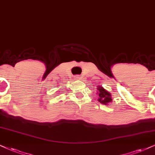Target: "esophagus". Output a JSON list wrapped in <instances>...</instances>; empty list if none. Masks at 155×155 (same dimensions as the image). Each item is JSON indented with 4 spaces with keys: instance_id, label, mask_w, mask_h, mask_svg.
<instances>
[{
    "instance_id": "34e87169",
    "label": "esophagus",
    "mask_w": 155,
    "mask_h": 155,
    "mask_svg": "<svg viewBox=\"0 0 155 155\" xmlns=\"http://www.w3.org/2000/svg\"><path fill=\"white\" fill-rule=\"evenodd\" d=\"M75 79H77V80H80V79H82V76H80V75H76V76H75Z\"/></svg>"
}]
</instances>
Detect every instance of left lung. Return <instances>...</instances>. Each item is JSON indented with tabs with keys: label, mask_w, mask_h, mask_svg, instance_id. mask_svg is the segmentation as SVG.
Instances as JSON below:
<instances>
[{
	"label": "left lung",
	"mask_w": 155,
	"mask_h": 155,
	"mask_svg": "<svg viewBox=\"0 0 155 155\" xmlns=\"http://www.w3.org/2000/svg\"><path fill=\"white\" fill-rule=\"evenodd\" d=\"M98 94L99 96V101L104 104H107V103L111 101V94L108 91H107L103 87L98 88Z\"/></svg>",
	"instance_id": "1"
}]
</instances>
